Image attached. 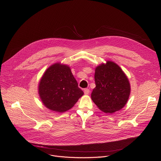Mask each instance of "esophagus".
Listing matches in <instances>:
<instances>
[{
  "label": "esophagus",
  "instance_id": "1",
  "mask_svg": "<svg viewBox=\"0 0 161 161\" xmlns=\"http://www.w3.org/2000/svg\"><path fill=\"white\" fill-rule=\"evenodd\" d=\"M83 92L84 93H85V95H88L90 92V90L89 89H85L83 90Z\"/></svg>",
  "mask_w": 161,
  "mask_h": 161
}]
</instances>
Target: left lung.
Segmentation results:
<instances>
[{"label":"left lung","instance_id":"1","mask_svg":"<svg viewBox=\"0 0 161 161\" xmlns=\"http://www.w3.org/2000/svg\"><path fill=\"white\" fill-rule=\"evenodd\" d=\"M96 87L91 98L98 108L106 114L120 110L127 103L130 87L121 68L112 61L101 64L95 69Z\"/></svg>","mask_w":161,"mask_h":161}]
</instances>
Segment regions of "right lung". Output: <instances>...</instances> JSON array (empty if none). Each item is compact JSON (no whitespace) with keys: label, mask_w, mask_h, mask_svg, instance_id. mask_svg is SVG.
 I'll use <instances>...</instances> for the list:
<instances>
[{"label":"right lung","mask_w":161,"mask_h":161,"mask_svg":"<svg viewBox=\"0 0 161 161\" xmlns=\"http://www.w3.org/2000/svg\"><path fill=\"white\" fill-rule=\"evenodd\" d=\"M38 92L46 108L59 113L72 108L83 95L70 67L60 63L46 70L40 81Z\"/></svg>","instance_id":"1"}]
</instances>
